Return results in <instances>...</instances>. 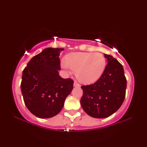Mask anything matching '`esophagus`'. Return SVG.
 <instances>
[{"instance_id":"1","label":"esophagus","mask_w":147,"mask_h":147,"mask_svg":"<svg viewBox=\"0 0 147 147\" xmlns=\"http://www.w3.org/2000/svg\"><path fill=\"white\" fill-rule=\"evenodd\" d=\"M74 87H80V84L77 82L76 81H74Z\"/></svg>"}]
</instances>
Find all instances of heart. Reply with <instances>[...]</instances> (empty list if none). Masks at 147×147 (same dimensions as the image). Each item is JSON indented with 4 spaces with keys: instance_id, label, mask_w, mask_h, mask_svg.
<instances>
[{
    "instance_id": "obj_1",
    "label": "heart",
    "mask_w": 147,
    "mask_h": 147,
    "mask_svg": "<svg viewBox=\"0 0 147 147\" xmlns=\"http://www.w3.org/2000/svg\"><path fill=\"white\" fill-rule=\"evenodd\" d=\"M61 66L71 73L76 72V77L84 84H91L100 78L106 67V59L100 53H73L68 54Z\"/></svg>"
}]
</instances>
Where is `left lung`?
Segmentation results:
<instances>
[{
    "label": "left lung",
    "mask_w": 147,
    "mask_h": 147,
    "mask_svg": "<svg viewBox=\"0 0 147 147\" xmlns=\"http://www.w3.org/2000/svg\"><path fill=\"white\" fill-rule=\"evenodd\" d=\"M108 64L95 83L82 86L80 100L84 111L94 118H106L123 104L126 95V78L123 67L113 56L104 54Z\"/></svg>",
    "instance_id": "8db88e82"
}]
</instances>
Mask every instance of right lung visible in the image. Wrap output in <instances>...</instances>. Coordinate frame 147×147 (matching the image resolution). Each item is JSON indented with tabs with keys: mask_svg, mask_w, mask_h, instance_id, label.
<instances>
[{
	"mask_svg": "<svg viewBox=\"0 0 147 147\" xmlns=\"http://www.w3.org/2000/svg\"><path fill=\"white\" fill-rule=\"evenodd\" d=\"M63 50L44 49L30 60L23 71L21 88L24 104L39 118H51L60 112L73 88V80L59 75V56Z\"/></svg>",
	"mask_w": 147,
	"mask_h": 147,
	"instance_id": "add662e5",
	"label": "right lung"
}]
</instances>
